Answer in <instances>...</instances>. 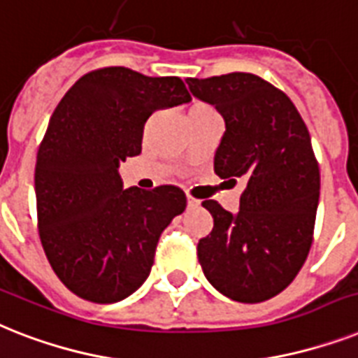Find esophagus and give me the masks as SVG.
<instances>
[{
    "label": "esophagus",
    "instance_id": "esophagus-1",
    "mask_svg": "<svg viewBox=\"0 0 358 358\" xmlns=\"http://www.w3.org/2000/svg\"><path fill=\"white\" fill-rule=\"evenodd\" d=\"M187 206H189V208H199V206H200V200L193 199L191 194H187Z\"/></svg>",
    "mask_w": 358,
    "mask_h": 358
}]
</instances>
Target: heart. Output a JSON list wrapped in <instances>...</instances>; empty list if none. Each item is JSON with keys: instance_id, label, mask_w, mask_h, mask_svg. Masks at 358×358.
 Instances as JSON below:
<instances>
[{"instance_id": "1", "label": "heart", "mask_w": 358, "mask_h": 358, "mask_svg": "<svg viewBox=\"0 0 358 358\" xmlns=\"http://www.w3.org/2000/svg\"><path fill=\"white\" fill-rule=\"evenodd\" d=\"M194 106H206V104H194Z\"/></svg>"}]
</instances>
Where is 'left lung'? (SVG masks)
Listing matches in <instances>:
<instances>
[{"instance_id":"obj_1","label":"left lung","mask_w":358,"mask_h":358,"mask_svg":"<svg viewBox=\"0 0 358 358\" xmlns=\"http://www.w3.org/2000/svg\"><path fill=\"white\" fill-rule=\"evenodd\" d=\"M185 83L224 117L215 173L246 184L235 215L215 200L202 202L213 229L196 246L200 266L229 300H270L292 283L313 245L320 169L309 130L292 101L257 75Z\"/></svg>"}]
</instances>
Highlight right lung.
Masks as SVG:
<instances>
[{
    "label": "right lung",
    "instance_id": "add662e5",
    "mask_svg": "<svg viewBox=\"0 0 358 358\" xmlns=\"http://www.w3.org/2000/svg\"><path fill=\"white\" fill-rule=\"evenodd\" d=\"M189 101L182 78L115 66L78 78L55 108L34 169L38 229L73 294L115 303L149 278L159 235L187 200L174 185L124 189L119 164L141 152L156 110Z\"/></svg>",
    "mask_w": 358,
    "mask_h": 358
}]
</instances>
